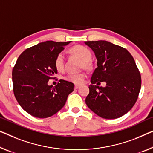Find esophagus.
Here are the masks:
<instances>
[{
  "instance_id": "1",
  "label": "esophagus",
  "mask_w": 153,
  "mask_h": 153,
  "mask_svg": "<svg viewBox=\"0 0 153 153\" xmlns=\"http://www.w3.org/2000/svg\"><path fill=\"white\" fill-rule=\"evenodd\" d=\"M79 87H80V85H79V84H75V88H76V89H77V88H79Z\"/></svg>"
}]
</instances>
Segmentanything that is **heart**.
I'll use <instances>...</instances> for the list:
<instances>
[{
	"label": "heart",
	"instance_id": "heart-1",
	"mask_svg": "<svg viewBox=\"0 0 153 153\" xmlns=\"http://www.w3.org/2000/svg\"><path fill=\"white\" fill-rule=\"evenodd\" d=\"M72 51L75 53L80 57L84 62V65L85 67H89L88 62L91 60V57H92V53L88 48L83 46H76L73 48ZM64 65H65V53L63 52H60V53L58 54L56 56V60H55V66L58 70H62L64 68ZM84 74H69L67 76V79L69 81H71L73 82L79 84L81 83L84 78Z\"/></svg>",
	"mask_w": 153,
	"mask_h": 153
}]
</instances>
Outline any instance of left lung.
Wrapping results in <instances>:
<instances>
[{
    "instance_id": "8db88e82",
    "label": "left lung",
    "mask_w": 153,
    "mask_h": 153,
    "mask_svg": "<svg viewBox=\"0 0 153 153\" xmlns=\"http://www.w3.org/2000/svg\"><path fill=\"white\" fill-rule=\"evenodd\" d=\"M84 43L94 52L97 66L91 76L86 105L104 119L122 117L133 108L141 88L140 73L134 58L126 49L108 41ZM97 81H105L106 86L99 87Z\"/></svg>"
}]
</instances>
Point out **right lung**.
<instances>
[{
  "mask_svg": "<svg viewBox=\"0 0 153 153\" xmlns=\"http://www.w3.org/2000/svg\"><path fill=\"white\" fill-rule=\"evenodd\" d=\"M70 42L45 41L25 50L18 57L12 71L13 93L20 106L33 117L53 115L74 89V84L64 79L55 86L48 84L58 74L56 56Z\"/></svg>",
  "mask_w": 153,
  "mask_h": 153,
  "instance_id": "obj_1",
  "label": "right lung"
}]
</instances>
